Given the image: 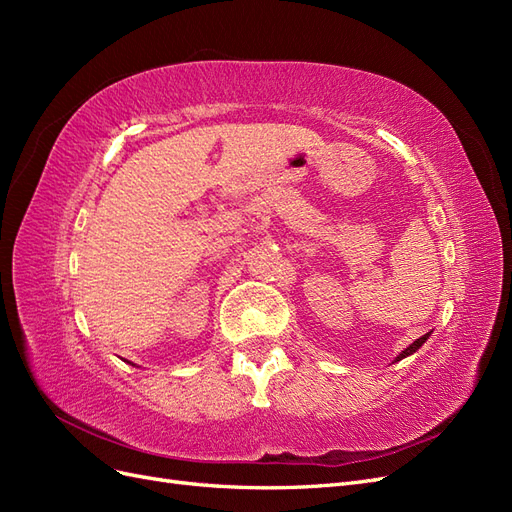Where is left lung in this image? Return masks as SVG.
<instances>
[{
  "label": "left lung",
  "instance_id": "obj_1",
  "mask_svg": "<svg viewBox=\"0 0 512 512\" xmlns=\"http://www.w3.org/2000/svg\"><path fill=\"white\" fill-rule=\"evenodd\" d=\"M429 335H431V333H427V335H423V337H418V339H416V342H414V344H410V346H408V348H406V350H401V352H399V354H397V359H395V361H393V363H397V361H401V359H406V356H410V354H414V352H416V350H418V348H421V346H423V344H425V342H427V339H429Z\"/></svg>",
  "mask_w": 512,
  "mask_h": 512
}]
</instances>
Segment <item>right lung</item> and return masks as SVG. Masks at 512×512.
<instances>
[{
  "label": "right lung",
  "mask_w": 512,
  "mask_h": 512,
  "mask_svg": "<svg viewBox=\"0 0 512 512\" xmlns=\"http://www.w3.org/2000/svg\"><path fill=\"white\" fill-rule=\"evenodd\" d=\"M132 365H134V363H132Z\"/></svg>",
  "instance_id": "1"
}]
</instances>
